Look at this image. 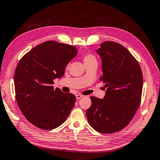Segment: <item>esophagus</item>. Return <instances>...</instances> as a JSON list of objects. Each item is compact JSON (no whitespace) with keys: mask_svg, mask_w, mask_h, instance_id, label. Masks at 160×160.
I'll use <instances>...</instances> for the list:
<instances>
[{"mask_svg":"<svg viewBox=\"0 0 160 160\" xmlns=\"http://www.w3.org/2000/svg\"><path fill=\"white\" fill-rule=\"evenodd\" d=\"M84 97V95H81V94H77L76 95V98H77V99H81V98H83Z\"/></svg>","mask_w":160,"mask_h":160,"instance_id":"obj_1","label":"esophagus"}]
</instances>
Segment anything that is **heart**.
<instances>
[{
  "mask_svg": "<svg viewBox=\"0 0 160 160\" xmlns=\"http://www.w3.org/2000/svg\"><path fill=\"white\" fill-rule=\"evenodd\" d=\"M97 61L95 57L92 55V54H85L84 56H83V61L85 63H89V62H93V61Z\"/></svg>",
  "mask_w": 160,
  "mask_h": 160,
  "instance_id": "obj_1",
  "label": "heart"
}]
</instances>
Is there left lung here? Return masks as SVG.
<instances>
[{
    "instance_id": "1",
    "label": "left lung",
    "mask_w": 160,
    "mask_h": 160,
    "mask_svg": "<svg viewBox=\"0 0 160 160\" xmlns=\"http://www.w3.org/2000/svg\"><path fill=\"white\" fill-rule=\"evenodd\" d=\"M102 61L107 91L103 99L91 97L86 111L89 125L97 132L111 133L126 127L138 110L142 98L141 67L126 48L113 41L101 43L96 51Z\"/></svg>"
}]
</instances>
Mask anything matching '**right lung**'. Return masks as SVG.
<instances>
[{
  "label": "right lung",
  "instance_id": "right-lung-1",
  "mask_svg": "<svg viewBox=\"0 0 160 160\" xmlns=\"http://www.w3.org/2000/svg\"><path fill=\"white\" fill-rule=\"evenodd\" d=\"M77 54L76 47L46 41L24 55L17 67L14 82L17 102L26 119L45 130L58 128L68 117L75 103L72 93L52 85L61 78Z\"/></svg>",
  "mask_w": 160,
  "mask_h": 160
}]
</instances>
